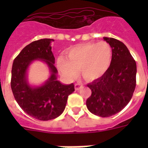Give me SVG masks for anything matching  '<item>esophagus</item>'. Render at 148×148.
<instances>
[{
    "label": "esophagus",
    "mask_w": 148,
    "mask_h": 148,
    "mask_svg": "<svg viewBox=\"0 0 148 148\" xmlns=\"http://www.w3.org/2000/svg\"><path fill=\"white\" fill-rule=\"evenodd\" d=\"M81 87H82V85H81V84H75V85H74V88H75V90H80L81 88Z\"/></svg>",
    "instance_id": "obj_1"
}]
</instances>
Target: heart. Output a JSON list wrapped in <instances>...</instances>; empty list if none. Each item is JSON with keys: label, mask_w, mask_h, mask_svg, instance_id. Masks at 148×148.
I'll return each instance as SVG.
<instances>
[{"label": "heart", "mask_w": 148, "mask_h": 148, "mask_svg": "<svg viewBox=\"0 0 148 148\" xmlns=\"http://www.w3.org/2000/svg\"><path fill=\"white\" fill-rule=\"evenodd\" d=\"M112 48L104 41L77 45L67 51V58L57 60L59 71L68 81L81 75L87 81H95L105 74L112 60Z\"/></svg>", "instance_id": "b5f03b06"}]
</instances>
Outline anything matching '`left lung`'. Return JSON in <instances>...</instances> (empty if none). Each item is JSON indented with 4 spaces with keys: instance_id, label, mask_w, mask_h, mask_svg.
Listing matches in <instances>:
<instances>
[{
    "instance_id": "left-lung-1",
    "label": "left lung",
    "mask_w": 148,
    "mask_h": 148,
    "mask_svg": "<svg viewBox=\"0 0 148 148\" xmlns=\"http://www.w3.org/2000/svg\"><path fill=\"white\" fill-rule=\"evenodd\" d=\"M112 48L110 67L100 78L88 84L91 95L86 101L90 112L108 117L120 112L131 101L136 87L137 65L124 43L103 38Z\"/></svg>"
}]
</instances>
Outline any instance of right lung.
Listing matches in <instances>:
<instances>
[{"instance_id": "add662e5", "label": "right lung", "mask_w": 148, "mask_h": 148, "mask_svg": "<svg viewBox=\"0 0 148 148\" xmlns=\"http://www.w3.org/2000/svg\"><path fill=\"white\" fill-rule=\"evenodd\" d=\"M53 39H40L27 45L16 57L12 65L10 86L19 106L27 114L40 121L60 116L64 110L67 97L74 91V84H63L57 79L58 70L51 51ZM47 64L51 75L42 86L32 87L27 81V69L34 60Z\"/></svg>"}]
</instances>
